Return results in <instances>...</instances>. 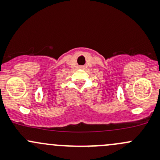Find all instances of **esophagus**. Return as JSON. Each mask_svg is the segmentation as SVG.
Instances as JSON below:
<instances>
[{
	"instance_id": "34e87169",
	"label": "esophagus",
	"mask_w": 160,
	"mask_h": 160,
	"mask_svg": "<svg viewBox=\"0 0 160 160\" xmlns=\"http://www.w3.org/2000/svg\"><path fill=\"white\" fill-rule=\"evenodd\" d=\"M80 68H82V69H83V67H80Z\"/></svg>"
}]
</instances>
